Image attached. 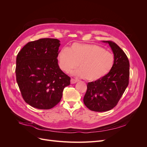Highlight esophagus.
I'll return each mask as SVG.
<instances>
[{
  "label": "esophagus",
  "instance_id": "esophagus-1",
  "mask_svg": "<svg viewBox=\"0 0 147 147\" xmlns=\"http://www.w3.org/2000/svg\"><path fill=\"white\" fill-rule=\"evenodd\" d=\"M78 80L76 79H74V78H71V80H70V83L71 84H74V83H76L77 82H78Z\"/></svg>",
  "mask_w": 147,
  "mask_h": 147
}]
</instances>
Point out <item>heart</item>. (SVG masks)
<instances>
[{"label":"heart","instance_id":"b5f03b06","mask_svg":"<svg viewBox=\"0 0 147 147\" xmlns=\"http://www.w3.org/2000/svg\"><path fill=\"white\" fill-rule=\"evenodd\" d=\"M60 69L68 73L80 69L74 74L94 82L104 77L112 70L115 64L113 53L93 44L74 43L70 48H63L57 54Z\"/></svg>","mask_w":147,"mask_h":147}]
</instances>
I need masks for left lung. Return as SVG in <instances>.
<instances>
[{
    "mask_svg": "<svg viewBox=\"0 0 147 147\" xmlns=\"http://www.w3.org/2000/svg\"><path fill=\"white\" fill-rule=\"evenodd\" d=\"M108 43L113 51L115 64L111 72L98 80L88 83L83 102L94 112H106L114 108L129 84V62L126 55L116 43Z\"/></svg>",
    "mask_w": 147,
    "mask_h": 147,
    "instance_id": "obj_1",
    "label": "left lung"
}]
</instances>
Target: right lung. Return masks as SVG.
<instances>
[{
    "instance_id": "obj_1",
    "label": "right lung",
    "mask_w": 147,
    "mask_h": 147,
    "mask_svg": "<svg viewBox=\"0 0 147 147\" xmlns=\"http://www.w3.org/2000/svg\"><path fill=\"white\" fill-rule=\"evenodd\" d=\"M56 38L28 42L16 57V77L26 103L38 109H50L60 102L70 78L57 63L61 44Z\"/></svg>"
}]
</instances>
